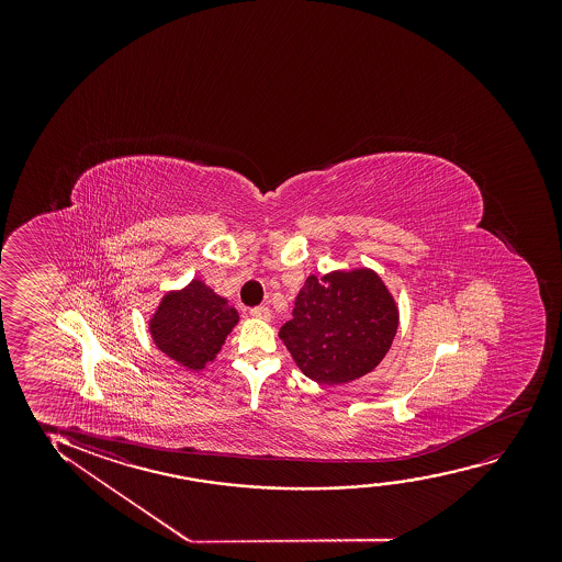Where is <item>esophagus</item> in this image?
I'll use <instances>...</instances> for the list:
<instances>
[{"label": "esophagus", "instance_id": "esophagus-1", "mask_svg": "<svg viewBox=\"0 0 562 562\" xmlns=\"http://www.w3.org/2000/svg\"><path fill=\"white\" fill-rule=\"evenodd\" d=\"M249 315L254 316V318H261V321H270V311L267 307L251 308Z\"/></svg>", "mask_w": 562, "mask_h": 562}]
</instances>
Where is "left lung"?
Returning <instances> with one entry per match:
<instances>
[{
	"label": "left lung",
	"instance_id": "obj_1",
	"mask_svg": "<svg viewBox=\"0 0 562 562\" xmlns=\"http://www.w3.org/2000/svg\"><path fill=\"white\" fill-rule=\"evenodd\" d=\"M397 326L400 307L384 280L359 267L311 274L278 336L305 376L338 385L376 369Z\"/></svg>",
	"mask_w": 562,
	"mask_h": 562
}]
</instances>
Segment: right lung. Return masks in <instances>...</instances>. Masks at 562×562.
Listing matches in <instances>:
<instances>
[{
    "label": "right lung",
    "mask_w": 562,
    "mask_h": 562,
    "mask_svg": "<svg viewBox=\"0 0 562 562\" xmlns=\"http://www.w3.org/2000/svg\"><path fill=\"white\" fill-rule=\"evenodd\" d=\"M238 323V311L228 300L193 278L184 288L162 295L147 330L159 351L184 369L200 372L215 361Z\"/></svg>",
    "instance_id": "right-lung-1"
}]
</instances>
